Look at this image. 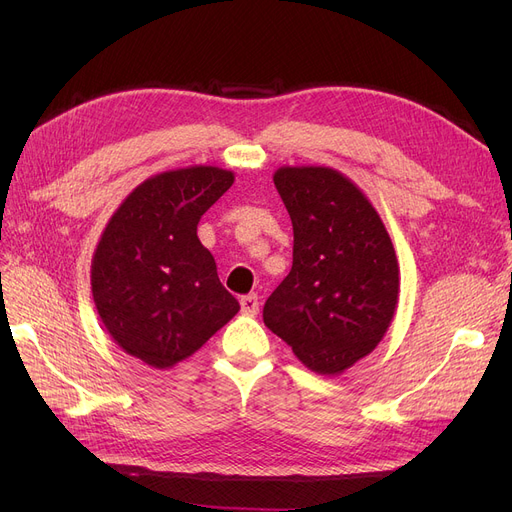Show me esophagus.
<instances>
[{
  "instance_id": "1",
  "label": "esophagus",
  "mask_w": 512,
  "mask_h": 512,
  "mask_svg": "<svg viewBox=\"0 0 512 512\" xmlns=\"http://www.w3.org/2000/svg\"><path fill=\"white\" fill-rule=\"evenodd\" d=\"M240 309L245 315H257L259 313V299L257 294H247V297L240 299Z\"/></svg>"
}]
</instances>
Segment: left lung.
I'll return each mask as SVG.
<instances>
[{"label": "left lung", "mask_w": 512, "mask_h": 512, "mask_svg": "<svg viewBox=\"0 0 512 512\" xmlns=\"http://www.w3.org/2000/svg\"><path fill=\"white\" fill-rule=\"evenodd\" d=\"M274 184L292 220V270L265 301L263 321L311 371L338 375L390 328L392 240L369 199L332 168L286 166Z\"/></svg>", "instance_id": "obj_1"}]
</instances>
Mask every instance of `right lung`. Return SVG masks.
Instances as JSON below:
<instances>
[{"instance_id":"obj_1","label":"right lung","mask_w":512,"mask_h":512,"mask_svg":"<svg viewBox=\"0 0 512 512\" xmlns=\"http://www.w3.org/2000/svg\"><path fill=\"white\" fill-rule=\"evenodd\" d=\"M234 182L193 166L147 178L107 222L91 263L97 313L114 342L155 369L191 357L238 313L197 224Z\"/></svg>"}]
</instances>
